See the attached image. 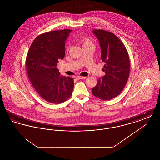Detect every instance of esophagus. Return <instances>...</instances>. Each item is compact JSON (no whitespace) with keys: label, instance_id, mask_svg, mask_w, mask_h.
I'll list each match as a JSON object with an SVG mask.
<instances>
[{"label":"esophagus","instance_id":"34e87169","mask_svg":"<svg viewBox=\"0 0 160 160\" xmlns=\"http://www.w3.org/2000/svg\"><path fill=\"white\" fill-rule=\"evenodd\" d=\"M77 80H80V79H85L86 78V77H82V76H77L76 77Z\"/></svg>","mask_w":160,"mask_h":160}]
</instances>
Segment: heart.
<instances>
[{
    "label": "heart",
    "mask_w": 160,
    "mask_h": 160,
    "mask_svg": "<svg viewBox=\"0 0 160 160\" xmlns=\"http://www.w3.org/2000/svg\"><path fill=\"white\" fill-rule=\"evenodd\" d=\"M78 41L82 44L83 47L85 46H89V45H93L91 41L88 38H86L84 37H82L78 39Z\"/></svg>",
    "instance_id": "b5f03b06"
}]
</instances>
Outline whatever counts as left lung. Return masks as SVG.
<instances>
[{
    "label": "left lung",
    "mask_w": 160,
    "mask_h": 160,
    "mask_svg": "<svg viewBox=\"0 0 160 160\" xmlns=\"http://www.w3.org/2000/svg\"><path fill=\"white\" fill-rule=\"evenodd\" d=\"M98 39L101 59L105 62V76L99 78L92 88L93 95L102 100H110L118 96L127 83L130 71L127 50L121 41L113 33L104 30L92 31Z\"/></svg>",
    "instance_id": "8db88e82"
}]
</instances>
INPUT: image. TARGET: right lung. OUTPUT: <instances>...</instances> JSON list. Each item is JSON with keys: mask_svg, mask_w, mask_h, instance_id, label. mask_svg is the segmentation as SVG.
Segmentation results:
<instances>
[{"mask_svg": "<svg viewBox=\"0 0 160 160\" xmlns=\"http://www.w3.org/2000/svg\"><path fill=\"white\" fill-rule=\"evenodd\" d=\"M69 29L47 32L38 36L26 57V70L33 87L47 101L59 104L70 98L74 89L72 77L61 76L57 63L65 54Z\"/></svg>", "mask_w": 160, "mask_h": 160, "instance_id": "right-lung-1", "label": "right lung"}]
</instances>
